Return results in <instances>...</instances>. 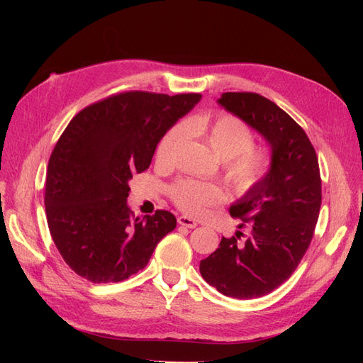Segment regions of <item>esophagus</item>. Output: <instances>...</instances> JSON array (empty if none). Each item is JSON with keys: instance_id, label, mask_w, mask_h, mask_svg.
I'll return each instance as SVG.
<instances>
[{"instance_id": "obj_1", "label": "esophagus", "mask_w": 363, "mask_h": 363, "mask_svg": "<svg viewBox=\"0 0 363 363\" xmlns=\"http://www.w3.org/2000/svg\"><path fill=\"white\" fill-rule=\"evenodd\" d=\"M177 223H179L180 225L186 227V228H195V227H196V221H195V219H192V218H189V216H186V215L179 216V218H177Z\"/></svg>"}]
</instances>
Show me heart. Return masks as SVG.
Listing matches in <instances>:
<instances>
[{"instance_id":"obj_1","label":"heart","mask_w":363,"mask_h":363,"mask_svg":"<svg viewBox=\"0 0 363 363\" xmlns=\"http://www.w3.org/2000/svg\"><path fill=\"white\" fill-rule=\"evenodd\" d=\"M188 130L201 136L223 159L224 177L238 195H248L265 182L272 171L274 157L267 147L255 145L252 130L232 113L199 115L171 125L156 147V160L168 164L188 136ZM174 204L186 213H201L206 207L219 204L224 192L212 182L182 179L171 189Z\"/></svg>"}]
</instances>
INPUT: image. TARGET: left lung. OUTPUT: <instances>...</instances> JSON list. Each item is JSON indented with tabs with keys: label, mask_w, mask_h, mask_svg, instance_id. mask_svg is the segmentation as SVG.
Masks as SVG:
<instances>
[{
	"label": "left lung",
	"mask_w": 363,
	"mask_h": 363,
	"mask_svg": "<svg viewBox=\"0 0 363 363\" xmlns=\"http://www.w3.org/2000/svg\"><path fill=\"white\" fill-rule=\"evenodd\" d=\"M218 103L268 140L274 164L256 191L230 206L250 233L223 238L200 272L227 296L257 298L286 281L311 245L323 200L320 164L306 131L268 98L225 92Z\"/></svg>",
	"instance_id": "obj_1"
}]
</instances>
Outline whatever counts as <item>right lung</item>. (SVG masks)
<instances>
[{"mask_svg":"<svg viewBox=\"0 0 363 363\" xmlns=\"http://www.w3.org/2000/svg\"><path fill=\"white\" fill-rule=\"evenodd\" d=\"M200 98L119 92L84 107L65 128L50 156L43 201L54 244L80 277L128 279L177 225L168 211L136 218L127 206L128 180L148 169L162 135Z\"/></svg>","mask_w":363,"mask_h":363,"instance_id":"1","label":"right lung"}]
</instances>
